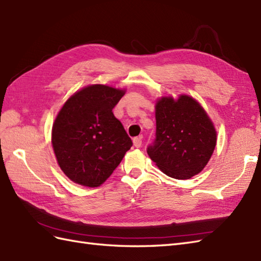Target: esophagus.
<instances>
[{"instance_id": "34e87169", "label": "esophagus", "mask_w": 261, "mask_h": 261, "mask_svg": "<svg viewBox=\"0 0 261 261\" xmlns=\"http://www.w3.org/2000/svg\"><path fill=\"white\" fill-rule=\"evenodd\" d=\"M133 143H134V146L137 148H139L142 146V136H137L133 138Z\"/></svg>"}]
</instances>
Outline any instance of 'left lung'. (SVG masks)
Here are the masks:
<instances>
[{
  "label": "left lung",
  "mask_w": 261,
  "mask_h": 261,
  "mask_svg": "<svg viewBox=\"0 0 261 261\" xmlns=\"http://www.w3.org/2000/svg\"><path fill=\"white\" fill-rule=\"evenodd\" d=\"M156 137L147 154L163 173L188 179L204 169L216 146V130L198 101L187 95L156 104Z\"/></svg>",
  "instance_id": "8db88e82"
}]
</instances>
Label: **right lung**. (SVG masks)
<instances>
[{
  "label": "right lung",
  "mask_w": 261,
  "mask_h": 261,
  "mask_svg": "<svg viewBox=\"0 0 261 261\" xmlns=\"http://www.w3.org/2000/svg\"><path fill=\"white\" fill-rule=\"evenodd\" d=\"M124 94L106 85H91L69 97L60 111L52 144L61 169L74 182L101 185L133 146L113 114Z\"/></svg>",
  "instance_id": "right-lung-1"
}]
</instances>
